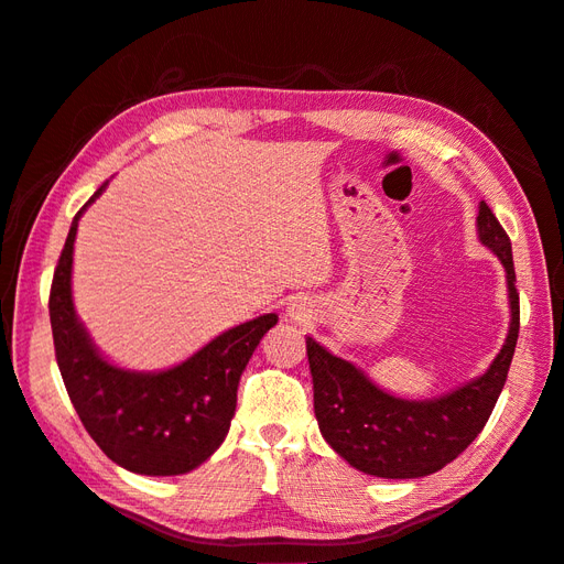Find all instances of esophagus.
Segmentation results:
<instances>
[{
  "mask_svg": "<svg viewBox=\"0 0 564 564\" xmlns=\"http://www.w3.org/2000/svg\"><path fill=\"white\" fill-rule=\"evenodd\" d=\"M288 315H290V321L292 323H308L311 321V308L306 306V302H302V300H295L292 302L290 306H288Z\"/></svg>",
  "mask_w": 564,
  "mask_h": 564,
  "instance_id": "esophagus-1",
  "label": "esophagus"
}]
</instances>
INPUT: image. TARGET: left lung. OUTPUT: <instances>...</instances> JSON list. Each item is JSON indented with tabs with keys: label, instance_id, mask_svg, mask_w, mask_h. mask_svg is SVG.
I'll list each match as a JSON object with an SVG mask.
<instances>
[{
	"label": "left lung",
	"instance_id": "1",
	"mask_svg": "<svg viewBox=\"0 0 564 564\" xmlns=\"http://www.w3.org/2000/svg\"><path fill=\"white\" fill-rule=\"evenodd\" d=\"M477 237L505 267L509 300L507 338L481 376L433 399H403L306 336L317 426L327 445L355 470L382 479L433 475L468 447L491 417L517 350L519 292L511 241L484 200Z\"/></svg>",
	"mask_w": 564,
	"mask_h": 564
}]
</instances>
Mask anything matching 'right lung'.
<instances>
[{"label":"right lung","mask_w":564,"mask_h":564,"mask_svg":"<svg viewBox=\"0 0 564 564\" xmlns=\"http://www.w3.org/2000/svg\"><path fill=\"white\" fill-rule=\"evenodd\" d=\"M106 186L73 218L55 269L51 325L57 366L83 426L119 468L150 477L186 475L221 447L239 378L279 315L264 313L230 327L170 369L133 371L108 359L78 317L70 288L80 216Z\"/></svg>","instance_id":"1"}]
</instances>
